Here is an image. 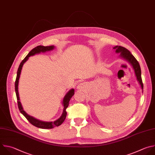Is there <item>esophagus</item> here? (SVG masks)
<instances>
[{
    "instance_id": "34e87169",
    "label": "esophagus",
    "mask_w": 155,
    "mask_h": 155,
    "mask_svg": "<svg viewBox=\"0 0 155 155\" xmlns=\"http://www.w3.org/2000/svg\"><path fill=\"white\" fill-rule=\"evenodd\" d=\"M77 87H78V89H81V88L82 87V84H80L77 86Z\"/></svg>"
}]
</instances>
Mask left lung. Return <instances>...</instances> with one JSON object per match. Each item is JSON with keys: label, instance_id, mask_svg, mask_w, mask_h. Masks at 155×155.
I'll list each match as a JSON object with an SVG mask.
<instances>
[{"label": "left lung", "instance_id": "obj_1", "mask_svg": "<svg viewBox=\"0 0 155 155\" xmlns=\"http://www.w3.org/2000/svg\"><path fill=\"white\" fill-rule=\"evenodd\" d=\"M114 49H116V52L117 54H120L119 58H122L127 61H128L132 66L133 69H134L135 75L136 77V79L137 81L139 82V84L141 86V89L143 90V83L141 78V70L140 68V65L138 63V61L136 60V59L134 58V57L131 54L130 51L127 50L126 48L122 47V46H118L116 45L114 47Z\"/></svg>", "mask_w": 155, "mask_h": 155}]
</instances>
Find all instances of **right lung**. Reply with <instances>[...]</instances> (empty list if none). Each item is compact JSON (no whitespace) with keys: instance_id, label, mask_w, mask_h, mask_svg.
Masks as SVG:
<instances>
[{"instance_id":"1","label":"right lung","mask_w":155,"mask_h":155,"mask_svg":"<svg viewBox=\"0 0 155 155\" xmlns=\"http://www.w3.org/2000/svg\"><path fill=\"white\" fill-rule=\"evenodd\" d=\"M55 47L54 45H50V46H43V45H38L34 48H33L28 54L25 57V58L22 61L21 63L18 72H17V77L15 81V92L16 94V97L18 100V108L19 110L21 112V114H22L25 118L28 120V122L32 124L33 125L39 128H42V129H51L55 127H58L60 125H61L64 120L66 119V115H67V112H66V108L68 107L69 104V101L72 97V96L74 95V89H70L66 94L64 95L63 101H62V105L63 106V113L61 116L56 120L54 122H44L40 120H38L30 115H28L23 109V107L22 106L21 103L20 101V98H19V92H18V85H19V80L21 73V71L23 67V65L24 63L28 60L29 57L31 56H33L36 54H39L40 53H44L46 52V51H50V50H53Z\"/></svg>"}]
</instances>
